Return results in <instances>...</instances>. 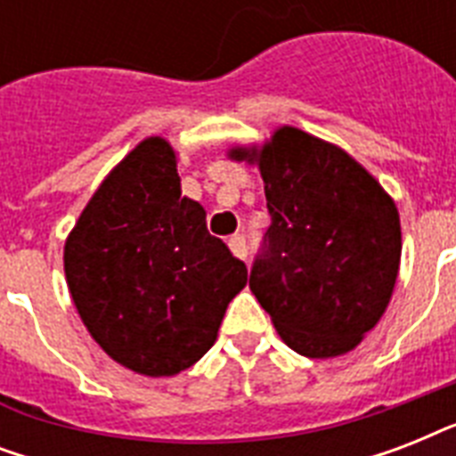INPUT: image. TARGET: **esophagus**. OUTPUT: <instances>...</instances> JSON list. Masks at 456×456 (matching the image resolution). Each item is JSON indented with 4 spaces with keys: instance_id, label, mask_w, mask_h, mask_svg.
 <instances>
[{
    "instance_id": "esophagus-1",
    "label": "esophagus",
    "mask_w": 456,
    "mask_h": 456,
    "mask_svg": "<svg viewBox=\"0 0 456 456\" xmlns=\"http://www.w3.org/2000/svg\"><path fill=\"white\" fill-rule=\"evenodd\" d=\"M227 243H229V250H232V253H234L239 260H246V253H248V248H246V239H243L241 234L232 236Z\"/></svg>"
}]
</instances>
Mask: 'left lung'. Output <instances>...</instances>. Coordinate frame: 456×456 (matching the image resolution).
Returning a JSON list of instances; mask_svg holds the SVG:
<instances>
[{"mask_svg":"<svg viewBox=\"0 0 456 456\" xmlns=\"http://www.w3.org/2000/svg\"><path fill=\"white\" fill-rule=\"evenodd\" d=\"M227 156L263 175L272 224L248 286L281 340L310 360L354 350L395 291V200L340 146L291 125Z\"/></svg>","mask_w":456,"mask_h":456,"instance_id":"left-lung-1","label":"left lung"}]
</instances>
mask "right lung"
Masks as SVG:
<instances>
[{
  "mask_svg": "<svg viewBox=\"0 0 456 456\" xmlns=\"http://www.w3.org/2000/svg\"><path fill=\"white\" fill-rule=\"evenodd\" d=\"M82 324L120 367L175 376L213 347L248 270L208 234L206 210L182 196L177 151L139 142L106 175L63 246Z\"/></svg>",
  "mask_w": 456,
  "mask_h": 456,
  "instance_id": "right-lung-1",
  "label": "right lung"
}]
</instances>
